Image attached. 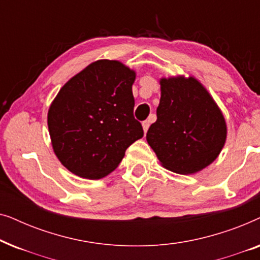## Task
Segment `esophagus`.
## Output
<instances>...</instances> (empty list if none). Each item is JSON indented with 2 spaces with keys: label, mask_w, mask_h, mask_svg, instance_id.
<instances>
[{
  "label": "esophagus",
  "mask_w": 260,
  "mask_h": 260,
  "mask_svg": "<svg viewBox=\"0 0 260 260\" xmlns=\"http://www.w3.org/2000/svg\"><path fill=\"white\" fill-rule=\"evenodd\" d=\"M149 125H150V122H149V120H144V122L142 123V127H143L144 134L147 133V131H148V129H149Z\"/></svg>",
  "instance_id": "esophagus-1"
}]
</instances>
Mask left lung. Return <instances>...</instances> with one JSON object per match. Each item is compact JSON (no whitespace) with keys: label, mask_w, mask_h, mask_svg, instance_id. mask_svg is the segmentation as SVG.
<instances>
[{"label":"left lung","mask_w":260,"mask_h":260,"mask_svg":"<svg viewBox=\"0 0 260 260\" xmlns=\"http://www.w3.org/2000/svg\"><path fill=\"white\" fill-rule=\"evenodd\" d=\"M157 119L147 142L166 169L182 175L201 172L216 159L227 124L212 94L194 76L162 77Z\"/></svg>","instance_id":"1"}]
</instances>
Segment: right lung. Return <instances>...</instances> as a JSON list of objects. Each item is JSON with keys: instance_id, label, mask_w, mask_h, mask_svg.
Instances as JSON below:
<instances>
[{"instance_id": "1", "label": "right lung", "mask_w": 260, "mask_h": 260, "mask_svg": "<svg viewBox=\"0 0 260 260\" xmlns=\"http://www.w3.org/2000/svg\"><path fill=\"white\" fill-rule=\"evenodd\" d=\"M135 79L129 66L101 59L60 88L49 105L47 124L53 151L71 173L90 180L105 177L143 137L134 117Z\"/></svg>"}]
</instances>
